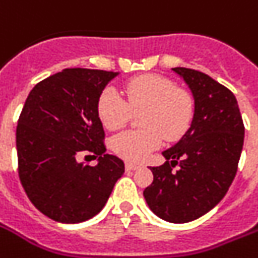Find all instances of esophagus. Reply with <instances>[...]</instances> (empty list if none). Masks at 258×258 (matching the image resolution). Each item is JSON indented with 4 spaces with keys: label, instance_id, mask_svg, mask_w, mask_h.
<instances>
[{
    "label": "esophagus",
    "instance_id": "esophagus-1",
    "mask_svg": "<svg viewBox=\"0 0 258 258\" xmlns=\"http://www.w3.org/2000/svg\"><path fill=\"white\" fill-rule=\"evenodd\" d=\"M140 166L136 165V163H132V162H125V169L126 170H137Z\"/></svg>",
    "mask_w": 258,
    "mask_h": 258
}]
</instances>
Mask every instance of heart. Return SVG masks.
<instances>
[{"instance_id": "obj_1", "label": "heart", "mask_w": 258, "mask_h": 258, "mask_svg": "<svg viewBox=\"0 0 258 258\" xmlns=\"http://www.w3.org/2000/svg\"><path fill=\"white\" fill-rule=\"evenodd\" d=\"M126 101L116 89L108 87L97 100V114L104 126L117 131L140 114L142 129L117 134L110 141L114 154L131 162H141L167 141H178L191 125L194 117L192 96L178 88L174 80L155 74L131 79L125 86Z\"/></svg>"}]
</instances>
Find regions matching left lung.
I'll use <instances>...</instances> for the list:
<instances>
[{
    "label": "left lung",
    "instance_id": "8db88e82",
    "mask_svg": "<svg viewBox=\"0 0 258 258\" xmlns=\"http://www.w3.org/2000/svg\"><path fill=\"white\" fill-rule=\"evenodd\" d=\"M172 71L192 92L194 118L179 142L162 153L166 162L150 167L154 178L144 197L163 220L188 223L212 210L235 179L244 124L237 100L227 87L197 70ZM175 165L178 170L172 172Z\"/></svg>",
    "mask_w": 258,
    "mask_h": 258
}]
</instances>
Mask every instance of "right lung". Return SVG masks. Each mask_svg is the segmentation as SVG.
Returning a JSON list of instances; mask_svg holds the SVG:
<instances>
[{
    "mask_svg": "<svg viewBox=\"0 0 258 258\" xmlns=\"http://www.w3.org/2000/svg\"><path fill=\"white\" fill-rule=\"evenodd\" d=\"M118 72L66 68L30 91L17 125L18 175L30 202L47 218L75 224L105 206L125 166L105 154L97 100ZM92 154L96 166L78 162Z\"/></svg>",
    "mask_w": 258,
    "mask_h": 258,
    "instance_id": "add662e5",
    "label": "right lung"
}]
</instances>
